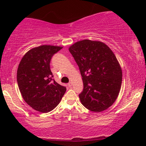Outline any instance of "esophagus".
<instances>
[{
  "mask_svg": "<svg viewBox=\"0 0 146 146\" xmlns=\"http://www.w3.org/2000/svg\"><path fill=\"white\" fill-rule=\"evenodd\" d=\"M68 86L69 87H71L72 86V82H69L68 84Z\"/></svg>",
  "mask_w": 146,
  "mask_h": 146,
  "instance_id": "34e87169",
  "label": "esophagus"
}]
</instances>
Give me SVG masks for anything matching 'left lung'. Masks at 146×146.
Masks as SVG:
<instances>
[{"label":"left lung","instance_id":"obj_1","mask_svg":"<svg viewBox=\"0 0 146 146\" xmlns=\"http://www.w3.org/2000/svg\"><path fill=\"white\" fill-rule=\"evenodd\" d=\"M69 51L82 77L81 103L94 112L108 108L118 96L122 81L121 66L112 50L100 41L83 40L70 46Z\"/></svg>","mask_w":146,"mask_h":146}]
</instances>
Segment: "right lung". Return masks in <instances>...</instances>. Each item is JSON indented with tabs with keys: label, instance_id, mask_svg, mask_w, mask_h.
<instances>
[{
	"label": "right lung",
	"instance_id": "add662e5",
	"mask_svg": "<svg viewBox=\"0 0 146 146\" xmlns=\"http://www.w3.org/2000/svg\"><path fill=\"white\" fill-rule=\"evenodd\" d=\"M62 47L42 45L24 55L17 70V82L24 100L35 110L49 112L58 105L66 90L52 79V56Z\"/></svg>",
	"mask_w": 146,
	"mask_h": 146
}]
</instances>
